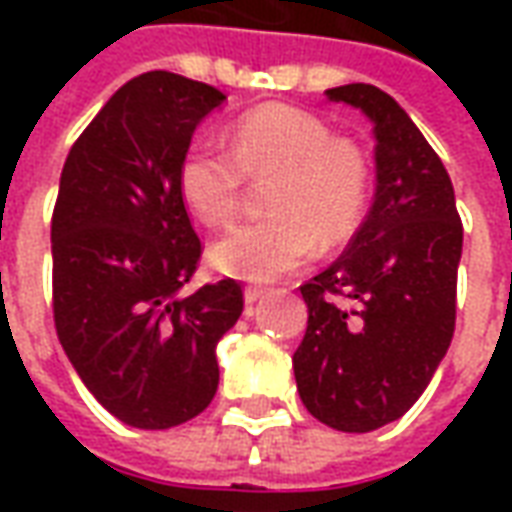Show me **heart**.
<instances>
[{
    "label": "heart",
    "instance_id": "b5f03b06",
    "mask_svg": "<svg viewBox=\"0 0 512 512\" xmlns=\"http://www.w3.org/2000/svg\"><path fill=\"white\" fill-rule=\"evenodd\" d=\"M241 271H244V274H271L268 268H263V271H255V268H241Z\"/></svg>",
    "mask_w": 512,
    "mask_h": 512
}]
</instances>
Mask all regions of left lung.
I'll use <instances>...</instances> for the list:
<instances>
[{"mask_svg": "<svg viewBox=\"0 0 512 512\" xmlns=\"http://www.w3.org/2000/svg\"><path fill=\"white\" fill-rule=\"evenodd\" d=\"M224 95L169 71L117 90L73 142L51 216L54 326L95 400L167 430L211 406L216 345L244 310L235 279L197 285L183 202L191 134Z\"/></svg>", "mask_w": 512, "mask_h": 512, "instance_id": "left-lung-1", "label": "left lung"}]
</instances>
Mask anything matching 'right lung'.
<instances>
[{"instance_id": "right-lung-1", "label": "right lung", "mask_w": 512, "mask_h": 512, "mask_svg": "<svg viewBox=\"0 0 512 512\" xmlns=\"http://www.w3.org/2000/svg\"><path fill=\"white\" fill-rule=\"evenodd\" d=\"M326 95L376 123L378 186L348 249L301 285L293 373L312 417L370 433L417 403L450 348L463 227L447 169L392 98L367 84Z\"/></svg>"}]
</instances>
